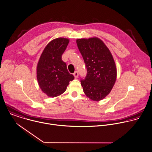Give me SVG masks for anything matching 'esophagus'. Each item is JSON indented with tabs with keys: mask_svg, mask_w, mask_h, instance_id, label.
<instances>
[{
	"mask_svg": "<svg viewBox=\"0 0 152 152\" xmlns=\"http://www.w3.org/2000/svg\"><path fill=\"white\" fill-rule=\"evenodd\" d=\"M73 75H74V76H75V78H77V77H78V76H79V73H78V72H77V71H76V72H75V73H73Z\"/></svg>",
	"mask_w": 152,
	"mask_h": 152,
	"instance_id": "34e87169",
	"label": "esophagus"
}]
</instances>
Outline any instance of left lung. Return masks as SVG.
<instances>
[{
  "mask_svg": "<svg viewBox=\"0 0 152 152\" xmlns=\"http://www.w3.org/2000/svg\"><path fill=\"white\" fill-rule=\"evenodd\" d=\"M76 43L87 69L85 79L80 80L83 92L93 101L102 100L115 83L117 68L113 57L98 38L77 39Z\"/></svg>",
  "mask_w": 152,
  "mask_h": 152,
  "instance_id": "8db88e82",
  "label": "left lung"
}]
</instances>
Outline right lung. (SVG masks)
I'll list each match as a JSON object with an SVG mask.
<instances>
[{"label":"right lung","instance_id":"1","mask_svg":"<svg viewBox=\"0 0 152 152\" xmlns=\"http://www.w3.org/2000/svg\"><path fill=\"white\" fill-rule=\"evenodd\" d=\"M69 42L66 38H57L50 41L44 49L37 67V78L39 88L49 97H56L64 93L69 82L74 79L61 59Z\"/></svg>","mask_w":152,"mask_h":152}]
</instances>
